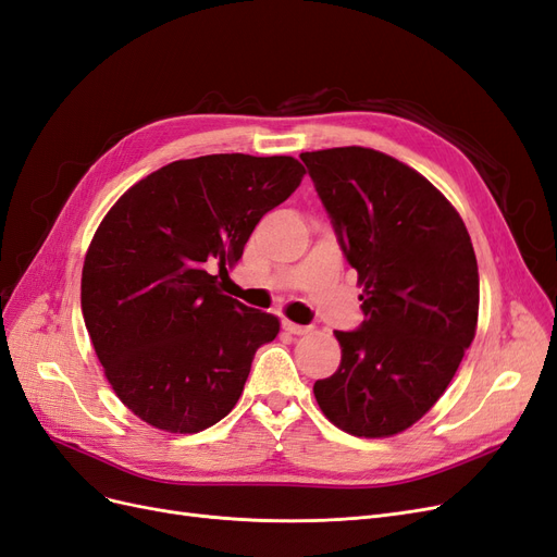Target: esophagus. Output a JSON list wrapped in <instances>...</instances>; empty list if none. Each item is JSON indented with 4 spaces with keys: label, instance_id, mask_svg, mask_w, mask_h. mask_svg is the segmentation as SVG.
I'll return each instance as SVG.
<instances>
[{
    "label": "esophagus",
    "instance_id": "obj_1",
    "mask_svg": "<svg viewBox=\"0 0 557 557\" xmlns=\"http://www.w3.org/2000/svg\"><path fill=\"white\" fill-rule=\"evenodd\" d=\"M283 330L288 332V334H295V336L309 334V327H307V325H297V323H290V320H283Z\"/></svg>",
    "mask_w": 557,
    "mask_h": 557
}]
</instances>
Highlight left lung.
I'll list each match as a JSON object with an SVG mask.
<instances>
[{"label":"left lung","mask_w":557,"mask_h":557,"mask_svg":"<svg viewBox=\"0 0 557 557\" xmlns=\"http://www.w3.org/2000/svg\"><path fill=\"white\" fill-rule=\"evenodd\" d=\"M364 320L334 336L342 364L313 383L318 407L356 436H393L444 395L474 342L479 267L460 213L399 160L346 146L301 153Z\"/></svg>","instance_id":"8db88e82"}]
</instances>
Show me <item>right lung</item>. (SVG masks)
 I'll list each match as a JSON object with an SVG mask.
<instances>
[{"instance_id": "add662e5", "label": "right lung", "mask_w": 557, "mask_h": 557, "mask_svg": "<svg viewBox=\"0 0 557 557\" xmlns=\"http://www.w3.org/2000/svg\"><path fill=\"white\" fill-rule=\"evenodd\" d=\"M305 176L295 158L201 156L162 166L115 201L83 262L81 309L125 407L164 432L195 434L244 393L278 318L218 288L260 218Z\"/></svg>"}]
</instances>
